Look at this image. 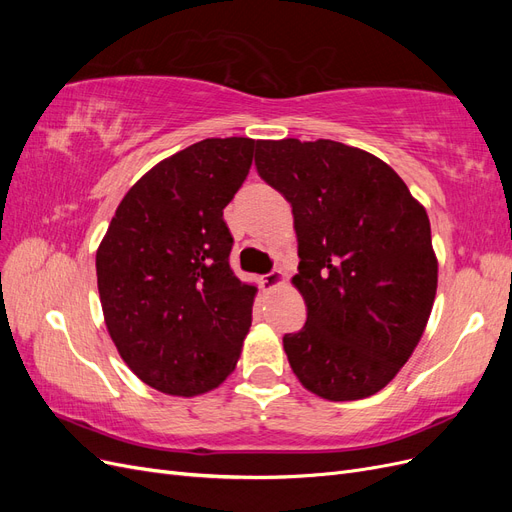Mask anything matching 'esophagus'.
I'll list each match as a JSON object with an SVG mask.
<instances>
[{"label": "esophagus", "mask_w": 512, "mask_h": 512, "mask_svg": "<svg viewBox=\"0 0 512 512\" xmlns=\"http://www.w3.org/2000/svg\"><path fill=\"white\" fill-rule=\"evenodd\" d=\"M286 284V273L284 271H271L265 277H262V286L267 290H275Z\"/></svg>", "instance_id": "esophagus-1"}]
</instances>
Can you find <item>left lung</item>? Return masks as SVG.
<instances>
[{"label":"left lung","instance_id":"left-lung-1","mask_svg":"<svg viewBox=\"0 0 512 512\" xmlns=\"http://www.w3.org/2000/svg\"><path fill=\"white\" fill-rule=\"evenodd\" d=\"M258 175L292 205L307 305L284 335L294 376L314 395L382 391L421 342L438 290L425 207L374 153L327 141H256Z\"/></svg>","mask_w":512,"mask_h":512}]
</instances>
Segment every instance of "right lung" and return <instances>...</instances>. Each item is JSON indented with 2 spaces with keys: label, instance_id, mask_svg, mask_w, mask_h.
<instances>
[{
  "label": "right lung",
  "instance_id": "add662e5",
  "mask_svg": "<svg viewBox=\"0 0 512 512\" xmlns=\"http://www.w3.org/2000/svg\"><path fill=\"white\" fill-rule=\"evenodd\" d=\"M254 147V138H205L164 158L121 198L98 245L108 335L160 393H209L237 367L258 288L228 265L224 207Z\"/></svg>",
  "mask_w": 512,
  "mask_h": 512
}]
</instances>
